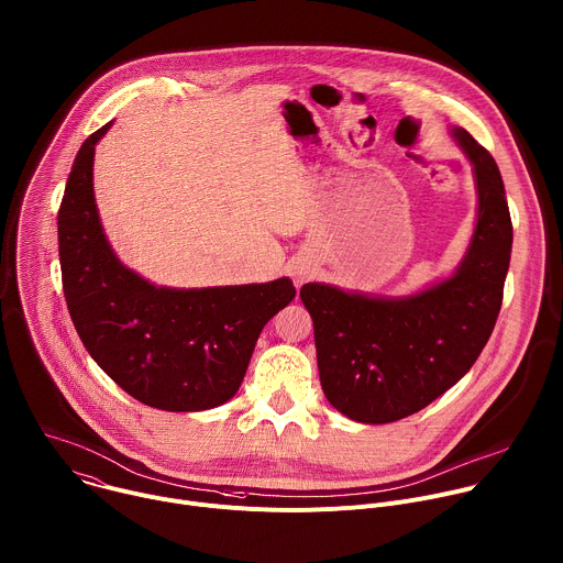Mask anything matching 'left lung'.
Wrapping results in <instances>:
<instances>
[{
    "mask_svg": "<svg viewBox=\"0 0 563 563\" xmlns=\"http://www.w3.org/2000/svg\"><path fill=\"white\" fill-rule=\"evenodd\" d=\"M473 163L477 223L457 272L407 298L349 294L307 283L320 385L346 418L387 424L429 407L475 364L501 309L512 223L495 158L451 130Z\"/></svg>",
    "mask_w": 563,
    "mask_h": 563,
    "instance_id": "obj_1",
    "label": "left lung"
}]
</instances>
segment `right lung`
<instances>
[{
    "label": "right lung",
    "mask_w": 563,
    "mask_h": 563,
    "mask_svg": "<svg viewBox=\"0 0 563 563\" xmlns=\"http://www.w3.org/2000/svg\"><path fill=\"white\" fill-rule=\"evenodd\" d=\"M92 132L77 152L59 208V263L75 329L92 360L134 400L206 411L239 391L263 327L294 300L289 278L169 289L123 267L106 241L95 192Z\"/></svg>",
    "instance_id": "1"
}]
</instances>
